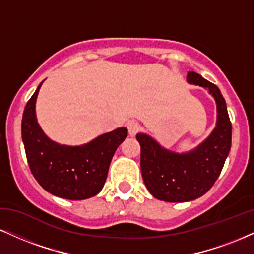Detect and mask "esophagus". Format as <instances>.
<instances>
[{
    "instance_id": "34e87169",
    "label": "esophagus",
    "mask_w": 254,
    "mask_h": 254,
    "mask_svg": "<svg viewBox=\"0 0 254 254\" xmlns=\"http://www.w3.org/2000/svg\"><path fill=\"white\" fill-rule=\"evenodd\" d=\"M127 128H128V133H129V135L134 136L137 132H139L141 126H140V124L137 121L132 120L127 124Z\"/></svg>"
}]
</instances>
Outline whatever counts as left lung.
Masks as SVG:
<instances>
[{"instance_id":"8db88e82","label":"left lung","mask_w":254,"mask_h":254,"mask_svg":"<svg viewBox=\"0 0 254 254\" xmlns=\"http://www.w3.org/2000/svg\"><path fill=\"white\" fill-rule=\"evenodd\" d=\"M187 82L207 89L213 96L217 122L211 134L184 153L165 148L148 134H136L143 183L154 198L167 202L192 201L208 192L220 175L232 142V125L220 89L194 71L187 73Z\"/></svg>"}]
</instances>
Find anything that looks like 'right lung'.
<instances>
[{
	"label": "right lung",
	"mask_w": 254,
	"mask_h": 254,
	"mask_svg": "<svg viewBox=\"0 0 254 254\" xmlns=\"http://www.w3.org/2000/svg\"><path fill=\"white\" fill-rule=\"evenodd\" d=\"M42 83L28 101L22 118V141L31 173L47 192L59 198H92L102 190L113 155L126 139L127 128L119 127L80 146L53 141L36 118V99Z\"/></svg>",
	"instance_id": "add662e5"
}]
</instances>
